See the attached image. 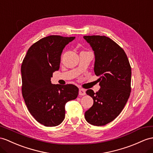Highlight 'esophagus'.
<instances>
[{
  "label": "esophagus",
  "mask_w": 153,
  "mask_h": 153,
  "mask_svg": "<svg viewBox=\"0 0 153 153\" xmlns=\"http://www.w3.org/2000/svg\"><path fill=\"white\" fill-rule=\"evenodd\" d=\"M85 95V90L84 89H79V95L82 96V95Z\"/></svg>",
  "instance_id": "1"
}]
</instances>
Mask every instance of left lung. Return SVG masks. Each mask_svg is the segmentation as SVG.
<instances>
[{"label":"left lung","instance_id":"8db88e82","mask_svg":"<svg viewBox=\"0 0 153 153\" xmlns=\"http://www.w3.org/2000/svg\"><path fill=\"white\" fill-rule=\"evenodd\" d=\"M84 39L94 52V72L99 76L100 88L86 94L94 105L85 112L89 124L104 126L116 118L129 98L131 88V68L124 50L105 36H85Z\"/></svg>","mask_w":153,"mask_h":153}]
</instances>
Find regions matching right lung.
Returning <instances> with one entry per match:
<instances>
[{
  "mask_svg": "<svg viewBox=\"0 0 153 153\" xmlns=\"http://www.w3.org/2000/svg\"><path fill=\"white\" fill-rule=\"evenodd\" d=\"M75 37L49 36L29 48L21 65L22 94L35 120L45 126H56L65 118L67 102L75 99L79 88L73 84H53L59 70L62 53Z\"/></svg>",
  "mask_w": 153,
  "mask_h": 153,
  "instance_id": "add662e5",
  "label": "right lung"
}]
</instances>
